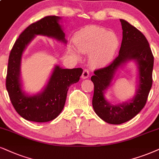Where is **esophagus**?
Returning <instances> with one entry per match:
<instances>
[{
    "label": "esophagus",
    "instance_id": "34e87169",
    "mask_svg": "<svg viewBox=\"0 0 159 159\" xmlns=\"http://www.w3.org/2000/svg\"><path fill=\"white\" fill-rule=\"evenodd\" d=\"M89 72L87 70H84L83 71V73H82L81 78H83V79H86V78H89Z\"/></svg>",
    "mask_w": 159,
    "mask_h": 159
}]
</instances>
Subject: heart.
<instances>
[{
    "instance_id": "b5f03b06",
    "label": "heart",
    "mask_w": 159,
    "mask_h": 159,
    "mask_svg": "<svg viewBox=\"0 0 159 159\" xmlns=\"http://www.w3.org/2000/svg\"><path fill=\"white\" fill-rule=\"evenodd\" d=\"M74 42L80 53H90V63L94 67H103L109 63L120 45L116 34L94 26L78 32Z\"/></svg>"
}]
</instances>
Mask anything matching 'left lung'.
Instances as JSON below:
<instances>
[{
    "instance_id": "1",
    "label": "left lung",
    "mask_w": 159,
    "mask_h": 159,
    "mask_svg": "<svg viewBox=\"0 0 159 159\" xmlns=\"http://www.w3.org/2000/svg\"><path fill=\"white\" fill-rule=\"evenodd\" d=\"M122 40L119 55L107 67L97 70L91 77L94 84L92 106L100 119L107 123L120 125L129 121L145 106L152 84L154 58L146 37L136 28L120 19ZM130 61L138 68V86L134 97L124 103L113 105L105 99L104 93L111 85L119 68Z\"/></svg>"
}]
</instances>
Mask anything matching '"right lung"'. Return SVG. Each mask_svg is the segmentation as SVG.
I'll return each mask as SVG.
<instances>
[{
	"label": "right lung",
	"instance_id": "right-lung-1",
	"mask_svg": "<svg viewBox=\"0 0 159 159\" xmlns=\"http://www.w3.org/2000/svg\"><path fill=\"white\" fill-rule=\"evenodd\" d=\"M58 16H47L22 32L10 52L6 86L16 111L26 120L45 122L57 117L65 106L68 89L78 82L81 68L63 69L56 65L43 91L29 95L23 89L20 77L22 56L35 36L43 35L67 43Z\"/></svg>",
	"mask_w": 159,
	"mask_h": 159
}]
</instances>
